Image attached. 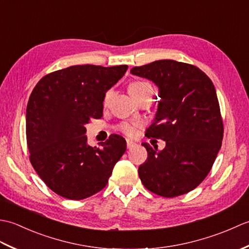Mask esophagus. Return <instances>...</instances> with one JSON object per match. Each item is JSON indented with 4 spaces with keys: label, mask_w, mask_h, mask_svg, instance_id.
<instances>
[{
    "label": "esophagus",
    "mask_w": 249,
    "mask_h": 249,
    "mask_svg": "<svg viewBox=\"0 0 249 249\" xmlns=\"http://www.w3.org/2000/svg\"><path fill=\"white\" fill-rule=\"evenodd\" d=\"M126 144H127V149H133V147H135L137 145L136 142L131 141V140H127L126 141Z\"/></svg>",
    "instance_id": "esophagus-1"
}]
</instances>
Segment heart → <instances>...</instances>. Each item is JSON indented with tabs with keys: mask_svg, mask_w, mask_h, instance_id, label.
Returning a JSON list of instances; mask_svg holds the SVG:
<instances>
[{
	"mask_svg": "<svg viewBox=\"0 0 249 249\" xmlns=\"http://www.w3.org/2000/svg\"><path fill=\"white\" fill-rule=\"evenodd\" d=\"M147 87L151 86L145 82H134L129 86V93L131 96H135V95L140 94ZM108 97L109 93L106 95V100L108 99ZM120 130L123 131L127 136H135L137 134V130H138V125L134 123H124L120 126Z\"/></svg>",
	"mask_w": 249,
	"mask_h": 249,
	"instance_id": "1",
	"label": "heart"
}]
</instances>
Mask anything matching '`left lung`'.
Masks as SVG:
<instances>
[{"label": "left lung", "mask_w": 249, "mask_h": 249, "mask_svg": "<svg viewBox=\"0 0 249 249\" xmlns=\"http://www.w3.org/2000/svg\"><path fill=\"white\" fill-rule=\"evenodd\" d=\"M130 73L158 88L160 100L145 135L166 141L161 151L142 143L147 158L139 166L141 182L162 197L186 194L208 176L223 141L214 84L198 67L173 60L136 66Z\"/></svg>", "instance_id": "1"}]
</instances>
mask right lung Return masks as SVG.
<instances>
[{
  "instance_id": "obj_1",
  "label": "right lung",
  "mask_w": 249,
  "mask_h": 249,
  "mask_svg": "<svg viewBox=\"0 0 249 249\" xmlns=\"http://www.w3.org/2000/svg\"><path fill=\"white\" fill-rule=\"evenodd\" d=\"M127 65H75L41 78L26 106L30 160L51 190L71 200L98 193L108 183L126 140L111 135L100 146L88 144L86 125L103 116L106 92Z\"/></svg>"
}]
</instances>
